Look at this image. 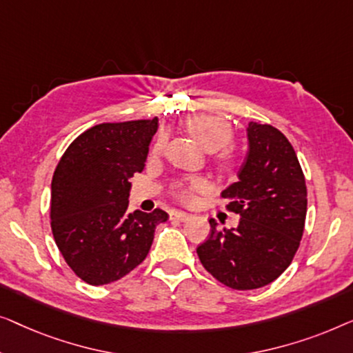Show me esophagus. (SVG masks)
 Wrapping results in <instances>:
<instances>
[{"mask_svg":"<svg viewBox=\"0 0 353 353\" xmlns=\"http://www.w3.org/2000/svg\"><path fill=\"white\" fill-rule=\"evenodd\" d=\"M190 214H187V212H182V211H174L171 212V221H181V222H185L190 219Z\"/></svg>","mask_w":353,"mask_h":353,"instance_id":"obj_1","label":"esophagus"}]
</instances>
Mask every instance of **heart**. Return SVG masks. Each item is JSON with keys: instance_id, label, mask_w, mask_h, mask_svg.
Instances as JSON below:
<instances>
[{"instance_id": "obj_1", "label": "heart", "mask_w": 353, "mask_h": 353, "mask_svg": "<svg viewBox=\"0 0 353 353\" xmlns=\"http://www.w3.org/2000/svg\"><path fill=\"white\" fill-rule=\"evenodd\" d=\"M185 131L208 152H217L214 163L222 171L230 172L236 168V157L232 150L225 148L233 139L230 123L216 115H192L183 121ZM165 147L163 137H158L152 147L153 155H160ZM208 182L201 177H190L179 181L172 185V195L182 203H193L196 193L205 192Z\"/></svg>"}]
</instances>
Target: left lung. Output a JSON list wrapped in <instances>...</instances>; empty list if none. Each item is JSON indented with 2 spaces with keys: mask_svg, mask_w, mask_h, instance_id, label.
I'll return each instance as SVG.
<instances>
[{
  "mask_svg": "<svg viewBox=\"0 0 353 353\" xmlns=\"http://www.w3.org/2000/svg\"><path fill=\"white\" fill-rule=\"evenodd\" d=\"M250 152L238 177L222 192L236 228L217 227L196 248L203 267L232 290H257L276 280L294 259L307 214V185L294 148L272 125L251 121Z\"/></svg>",
  "mask_w": 353,
  "mask_h": 353,
  "instance_id": "left-lung-1",
  "label": "left lung"
}]
</instances>
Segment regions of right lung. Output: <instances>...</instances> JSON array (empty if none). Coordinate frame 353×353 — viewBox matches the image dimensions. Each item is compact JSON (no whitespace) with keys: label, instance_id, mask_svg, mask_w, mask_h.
<instances>
[{"label":"right lung","instance_id":"right-lung-1","mask_svg":"<svg viewBox=\"0 0 353 353\" xmlns=\"http://www.w3.org/2000/svg\"><path fill=\"white\" fill-rule=\"evenodd\" d=\"M158 118L102 123L79 134L51 183V228L68 267L89 285L120 280L150 251L168 212H129V177L145 166Z\"/></svg>","mask_w":353,"mask_h":353}]
</instances>
